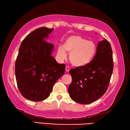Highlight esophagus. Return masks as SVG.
Masks as SVG:
<instances>
[{
  "label": "esophagus",
  "instance_id": "obj_1",
  "mask_svg": "<svg viewBox=\"0 0 130 130\" xmlns=\"http://www.w3.org/2000/svg\"><path fill=\"white\" fill-rule=\"evenodd\" d=\"M65 70H66V71H67V72H69V70H70V67H68V66L66 67Z\"/></svg>",
  "mask_w": 130,
  "mask_h": 130
}]
</instances>
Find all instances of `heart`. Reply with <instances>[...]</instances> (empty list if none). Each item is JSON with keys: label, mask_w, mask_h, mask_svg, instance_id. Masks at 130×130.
<instances>
[{"label": "heart", "mask_w": 130, "mask_h": 130, "mask_svg": "<svg viewBox=\"0 0 130 130\" xmlns=\"http://www.w3.org/2000/svg\"><path fill=\"white\" fill-rule=\"evenodd\" d=\"M69 53L71 63L76 67H82L92 61L96 52V46L93 41H88L79 35H72L66 38L62 46L57 48V56L61 60Z\"/></svg>", "instance_id": "obj_1"}]
</instances>
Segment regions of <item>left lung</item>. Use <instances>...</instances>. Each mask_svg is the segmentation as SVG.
Returning <instances> with one entry per match:
<instances>
[{
    "label": "left lung",
    "instance_id": "left-lung-1",
    "mask_svg": "<svg viewBox=\"0 0 130 130\" xmlns=\"http://www.w3.org/2000/svg\"><path fill=\"white\" fill-rule=\"evenodd\" d=\"M113 69L111 44L99 41L95 55L89 64L70 70L72 82L68 88L70 98L77 103L89 104L106 93Z\"/></svg>",
    "mask_w": 130,
    "mask_h": 130
}]
</instances>
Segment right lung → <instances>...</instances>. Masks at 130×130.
<instances>
[{"instance_id":"obj_1","label":"right lung","mask_w":130,"mask_h":130,"mask_svg":"<svg viewBox=\"0 0 130 130\" xmlns=\"http://www.w3.org/2000/svg\"><path fill=\"white\" fill-rule=\"evenodd\" d=\"M54 30L41 27L30 33L22 42L15 66L19 92L28 100L39 102L48 98L54 84L65 72L51 56L54 45L47 42Z\"/></svg>"}]
</instances>
